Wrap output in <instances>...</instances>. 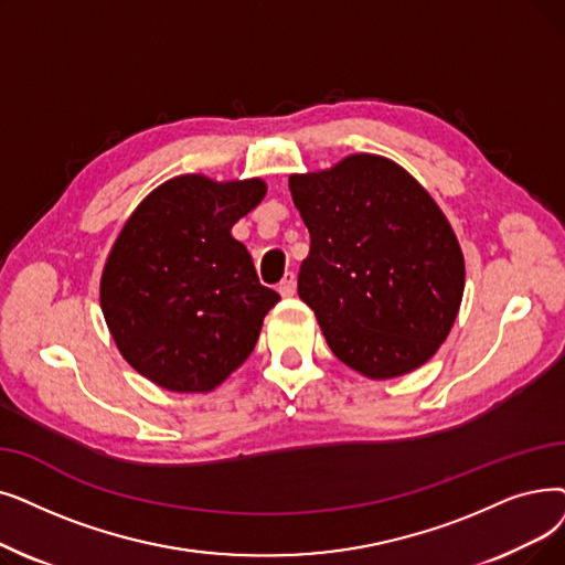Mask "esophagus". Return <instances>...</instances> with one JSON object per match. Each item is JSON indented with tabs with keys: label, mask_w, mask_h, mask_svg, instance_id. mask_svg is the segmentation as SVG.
Masks as SVG:
<instances>
[{
	"label": "esophagus",
	"mask_w": 565,
	"mask_h": 565,
	"mask_svg": "<svg viewBox=\"0 0 565 565\" xmlns=\"http://www.w3.org/2000/svg\"><path fill=\"white\" fill-rule=\"evenodd\" d=\"M279 292H281V296L284 298H290V296H296V288H298V281H296V275H292V273H286L284 275V279L279 281Z\"/></svg>",
	"instance_id": "esophagus-1"
}]
</instances>
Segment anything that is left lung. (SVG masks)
<instances>
[{"mask_svg":"<svg viewBox=\"0 0 565 565\" xmlns=\"http://www.w3.org/2000/svg\"><path fill=\"white\" fill-rule=\"evenodd\" d=\"M311 235L298 292L332 353L366 379L418 370L452 330L463 256L446 214L402 166L351 154L288 178Z\"/></svg>","mask_w":565,"mask_h":565,"instance_id":"obj_1","label":"left lung"}]
</instances>
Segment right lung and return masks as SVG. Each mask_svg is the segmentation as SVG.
Segmentation results:
<instances>
[{
    "label": "right lung",
    "mask_w": 565,
    "mask_h": 565,
    "mask_svg": "<svg viewBox=\"0 0 565 565\" xmlns=\"http://www.w3.org/2000/svg\"><path fill=\"white\" fill-rule=\"evenodd\" d=\"M263 180L180 175L157 186L119 231L102 275V311L117 349L170 392H210L256 347L281 298L258 281L231 235L265 195Z\"/></svg>",
    "instance_id": "add662e5"
}]
</instances>
